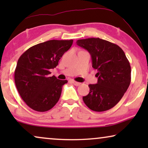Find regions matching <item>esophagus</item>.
I'll return each instance as SVG.
<instances>
[{"label": "esophagus", "mask_w": 148, "mask_h": 148, "mask_svg": "<svg viewBox=\"0 0 148 148\" xmlns=\"http://www.w3.org/2000/svg\"><path fill=\"white\" fill-rule=\"evenodd\" d=\"M71 82H72V84H73L75 86H80V85H81V83L77 82H75V81H74V80H72Z\"/></svg>", "instance_id": "esophagus-1"}]
</instances>
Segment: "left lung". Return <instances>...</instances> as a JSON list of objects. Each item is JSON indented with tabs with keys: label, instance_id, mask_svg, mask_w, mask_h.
I'll return each instance as SVG.
<instances>
[{
	"label": "left lung",
	"instance_id": "obj_1",
	"mask_svg": "<svg viewBox=\"0 0 148 148\" xmlns=\"http://www.w3.org/2000/svg\"><path fill=\"white\" fill-rule=\"evenodd\" d=\"M77 44L90 52L96 69V84L83 97L87 106L96 112L112 108L124 96L131 83V66L125 52L116 44L100 38L78 40Z\"/></svg>",
	"mask_w": 148,
	"mask_h": 148
}]
</instances>
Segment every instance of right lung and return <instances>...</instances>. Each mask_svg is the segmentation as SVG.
Masks as SVG:
<instances>
[{
  "mask_svg": "<svg viewBox=\"0 0 148 148\" xmlns=\"http://www.w3.org/2000/svg\"><path fill=\"white\" fill-rule=\"evenodd\" d=\"M73 40H52L32 46L20 56L15 71L18 92L28 106L38 112H46L55 106L67 80L50 77Z\"/></svg>",
  "mask_w": 148,
  "mask_h": 148,
  "instance_id": "1",
  "label": "right lung"
}]
</instances>
